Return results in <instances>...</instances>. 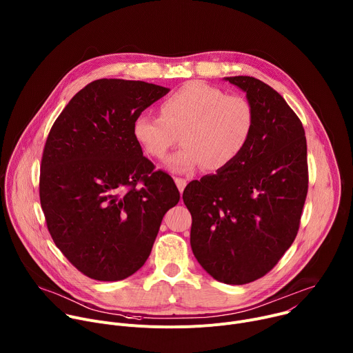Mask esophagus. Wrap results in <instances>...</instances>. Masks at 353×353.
I'll return each instance as SVG.
<instances>
[{
    "label": "esophagus",
    "instance_id": "34e87169",
    "mask_svg": "<svg viewBox=\"0 0 353 353\" xmlns=\"http://www.w3.org/2000/svg\"><path fill=\"white\" fill-rule=\"evenodd\" d=\"M174 181H176V185H177V188H179V191L183 192L184 188H185V185H187V180H185V179H181V177H176Z\"/></svg>",
    "mask_w": 353,
    "mask_h": 353
}]
</instances>
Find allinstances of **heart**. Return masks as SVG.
I'll return each instance as SVG.
<instances>
[{
  "label": "heart",
  "instance_id": "obj_1",
  "mask_svg": "<svg viewBox=\"0 0 353 353\" xmlns=\"http://www.w3.org/2000/svg\"><path fill=\"white\" fill-rule=\"evenodd\" d=\"M161 114L139 113L132 123V137L148 157L165 159L180 135L184 146L166 163L174 173L203 165L212 172L230 166L256 125L253 105L245 97L195 81L166 97Z\"/></svg>",
  "mask_w": 353,
  "mask_h": 353
}]
</instances>
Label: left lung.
<instances>
[{"mask_svg":"<svg viewBox=\"0 0 353 353\" xmlns=\"http://www.w3.org/2000/svg\"><path fill=\"white\" fill-rule=\"evenodd\" d=\"M225 79L253 105V135L230 166L191 181L183 201L199 265L219 282L244 285L270 272L297 234L309 187L307 143L301 121L270 85Z\"/></svg>","mask_w":353,"mask_h":353,"instance_id":"1","label":"left lung"}]
</instances>
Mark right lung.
Listing matches in <instances>:
<instances>
[{"mask_svg": "<svg viewBox=\"0 0 353 353\" xmlns=\"http://www.w3.org/2000/svg\"><path fill=\"white\" fill-rule=\"evenodd\" d=\"M170 89L142 81L97 79L54 121L40 166L47 229L67 260L96 281H121L152 251L180 192L142 154L134 119Z\"/></svg>", "mask_w": 353, "mask_h": 353, "instance_id": "right-lung-1", "label": "right lung"}]
</instances>
